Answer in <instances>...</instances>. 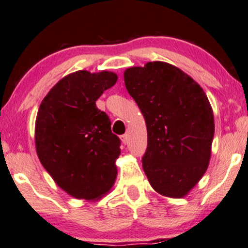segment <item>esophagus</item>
<instances>
[{
	"label": "esophagus",
	"instance_id": "34e87169",
	"mask_svg": "<svg viewBox=\"0 0 248 248\" xmlns=\"http://www.w3.org/2000/svg\"><path fill=\"white\" fill-rule=\"evenodd\" d=\"M121 139H122V142H123L124 144H126L127 141H128V136H127V134H123V136L121 137Z\"/></svg>",
	"mask_w": 248,
	"mask_h": 248
}]
</instances>
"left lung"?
Here are the masks:
<instances>
[{
    "label": "left lung",
    "instance_id": "obj_1",
    "mask_svg": "<svg viewBox=\"0 0 248 248\" xmlns=\"http://www.w3.org/2000/svg\"><path fill=\"white\" fill-rule=\"evenodd\" d=\"M127 92L147 124L142 167L157 192L181 198L206 172L214 137L212 107L181 69L162 62L125 70Z\"/></svg>",
    "mask_w": 248,
    "mask_h": 248
}]
</instances>
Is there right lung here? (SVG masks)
<instances>
[{"instance_id":"right-lung-1","label":"right lung","mask_w":248,"mask_h":248,"mask_svg":"<svg viewBox=\"0 0 248 248\" xmlns=\"http://www.w3.org/2000/svg\"><path fill=\"white\" fill-rule=\"evenodd\" d=\"M116 81L114 73L79 70L58 82L38 108V158L57 185L76 198L100 197L116 179L121 140L95 105Z\"/></svg>"}]
</instances>
